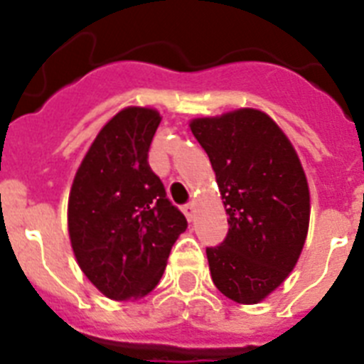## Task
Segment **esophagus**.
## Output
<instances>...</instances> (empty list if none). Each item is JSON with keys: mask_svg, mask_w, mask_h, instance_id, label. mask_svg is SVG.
Segmentation results:
<instances>
[{"mask_svg": "<svg viewBox=\"0 0 364 364\" xmlns=\"http://www.w3.org/2000/svg\"><path fill=\"white\" fill-rule=\"evenodd\" d=\"M184 215L186 218H188L189 222H193V218H195V211H197V205H195V202H189V204L184 205Z\"/></svg>", "mask_w": 364, "mask_h": 364, "instance_id": "obj_1", "label": "esophagus"}]
</instances>
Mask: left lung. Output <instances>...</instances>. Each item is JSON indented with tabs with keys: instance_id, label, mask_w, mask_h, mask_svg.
I'll use <instances>...</instances> for the list:
<instances>
[{
	"instance_id": "1",
	"label": "left lung",
	"mask_w": 364,
	"mask_h": 364,
	"mask_svg": "<svg viewBox=\"0 0 364 364\" xmlns=\"http://www.w3.org/2000/svg\"><path fill=\"white\" fill-rule=\"evenodd\" d=\"M189 129L210 156L228 237L208 247L211 279L239 304L262 302L288 279L310 226V188L290 138L253 107L193 118Z\"/></svg>"
}]
</instances>
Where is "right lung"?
<instances>
[{
    "instance_id": "add662e5",
    "label": "right lung",
    "mask_w": 364,
    "mask_h": 364,
    "mask_svg": "<svg viewBox=\"0 0 364 364\" xmlns=\"http://www.w3.org/2000/svg\"><path fill=\"white\" fill-rule=\"evenodd\" d=\"M160 122L153 107L118 111L96 134L70 186L67 226L74 257L112 301L151 294L188 228L147 164Z\"/></svg>"
}]
</instances>
